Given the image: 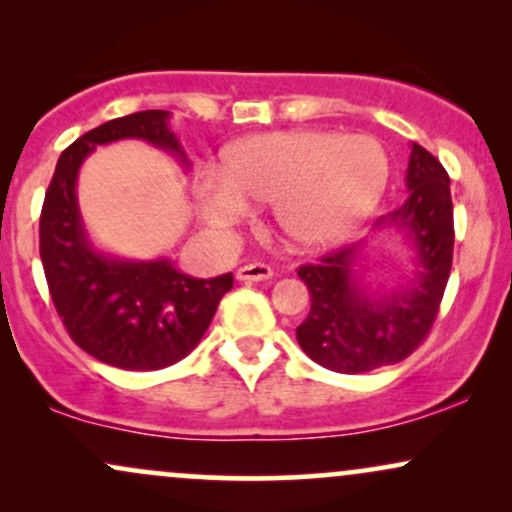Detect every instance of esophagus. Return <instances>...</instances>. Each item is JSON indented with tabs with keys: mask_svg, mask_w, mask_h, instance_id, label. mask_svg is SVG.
Segmentation results:
<instances>
[{
	"mask_svg": "<svg viewBox=\"0 0 512 512\" xmlns=\"http://www.w3.org/2000/svg\"><path fill=\"white\" fill-rule=\"evenodd\" d=\"M272 274H274L272 267H269V264H262V262L243 264V267L236 272L240 281H267V279H272Z\"/></svg>",
	"mask_w": 512,
	"mask_h": 512,
	"instance_id": "1",
	"label": "esophagus"
}]
</instances>
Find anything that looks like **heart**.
<instances>
[{"label": "heart", "mask_w": 512, "mask_h": 512, "mask_svg": "<svg viewBox=\"0 0 512 512\" xmlns=\"http://www.w3.org/2000/svg\"><path fill=\"white\" fill-rule=\"evenodd\" d=\"M390 163L363 134L325 129L257 134L233 144L221 170L199 180V209L211 226L248 219L252 202H272L281 236L322 248L354 233L383 197Z\"/></svg>", "instance_id": "obj_1"}]
</instances>
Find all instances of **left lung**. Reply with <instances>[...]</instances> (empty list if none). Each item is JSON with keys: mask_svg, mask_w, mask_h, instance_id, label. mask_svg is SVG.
Masks as SVG:
<instances>
[{"mask_svg": "<svg viewBox=\"0 0 512 512\" xmlns=\"http://www.w3.org/2000/svg\"><path fill=\"white\" fill-rule=\"evenodd\" d=\"M407 187V202L375 226L404 231L414 243L419 269L409 289L385 296L363 289L354 272L361 243L298 267L310 293V313L296 339L322 368L368 373L392 366L414 354L436 322L452 267L455 223L448 173L419 144L411 146Z\"/></svg>", "mask_w": 512, "mask_h": 512, "instance_id": "8db88e82", "label": "left lung"}]
</instances>
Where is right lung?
Listing matches in <instances>:
<instances>
[{"mask_svg": "<svg viewBox=\"0 0 512 512\" xmlns=\"http://www.w3.org/2000/svg\"><path fill=\"white\" fill-rule=\"evenodd\" d=\"M144 139L187 166L166 110L117 117L81 134L62 151L40 211V260L62 325L76 346L108 366L158 370L178 363L199 344L233 274L195 279L168 260L129 262L88 243L76 175L98 144Z\"/></svg>", "mask_w": 512, "mask_h": 512, "instance_id": "obj_1", "label": "right lung"}]
</instances>
